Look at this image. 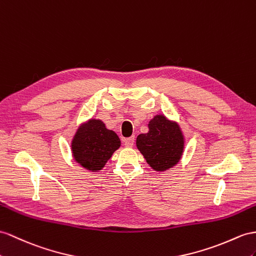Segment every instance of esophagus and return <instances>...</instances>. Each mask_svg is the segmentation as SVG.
Listing matches in <instances>:
<instances>
[{
    "instance_id": "34e87169",
    "label": "esophagus",
    "mask_w": 256,
    "mask_h": 256,
    "mask_svg": "<svg viewBox=\"0 0 256 256\" xmlns=\"http://www.w3.org/2000/svg\"><path fill=\"white\" fill-rule=\"evenodd\" d=\"M123 142H124V146L128 147V148H130V147H133V145H134L135 138H134V137H130V138H126V140H124Z\"/></svg>"
}]
</instances>
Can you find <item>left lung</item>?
Returning a JSON list of instances; mask_svg holds the SVG:
<instances>
[{
	"label": "left lung",
	"mask_w": 256,
	"mask_h": 256,
	"mask_svg": "<svg viewBox=\"0 0 256 256\" xmlns=\"http://www.w3.org/2000/svg\"><path fill=\"white\" fill-rule=\"evenodd\" d=\"M148 128V133L137 136V149L154 171L172 168L180 161L185 148V136L180 124L164 114H156L149 121Z\"/></svg>",
	"instance_id": "8db88e82"
}]
</instances>
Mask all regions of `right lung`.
Returning a JSON list of instances; mask_svg holds the SVG:
<instances>
[{"mask_svg": "<svg viewBox=\"0 0 256 256\" xmlns=\"http://www.w3.org/2000/svg\"><path fill=\"white\" fill-rule=\"evenodd\" d=\"M120 146L119 136L100 119H90L80 124L70 144L74 161L90 172L102 170Z\"/></svg>", "mask_w": 256, "mask_h": 256, "instance_id": "add662e5", "label": "right lung"}]
</instances>
